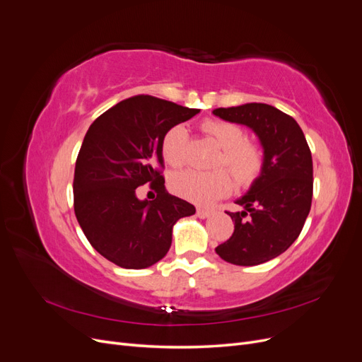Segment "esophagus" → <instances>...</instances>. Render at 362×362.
<instances>
[{
  "label": "esophagus",
  "instance_id": "1",
  "mask_svg": "<svg viewBox=\"0 0 362 362\" xmlns=\"http://www.w3.org/2000/svg\"><path fill=\"white\" fill-rule=\"evenodd\" d=\"M196 216H198L199 218H206L211 216V211L205 210V208H198V210H196Z\"/></svg>",
  "mask_w": 362,
  "mask_h": 362
}]
</instances>
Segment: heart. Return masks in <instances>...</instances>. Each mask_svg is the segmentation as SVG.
Listing matches in <instances>:
<instances>
[{
	"instance_id": "b5f03b06",
	"label": "heart",
	"mask_w": 362,
	"mask_h": 362,
	"mask_svg": "<svg viewBox=\"0 0 362 362\" xmlns=\"http://www.w3.org/2000/svg\"><path fill=\"white\" fill-rule=\"evenodd\" d=\"M201 129L221 148L213 163L214 168H225L240 187H249L259 178L266 161L264 151L255 141L247 140L246 131L242 127L222 119H205ZM187 128L181 124L170 127L161 140L164 161L172 168H181L187 157ZM169 185L170 190L181 198L208 205L228 194L233 184L225 170L217 169L213 172H178L172 175Z\"/></svg>"
}]
</instances>
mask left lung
I'll list each match as a JSON object with an SVG mask.
<instances>
[{
	"instance_id": "obj_1",
	"label": "left lung",
	"mask_w": 362,
	"mask_h": 362,
	"mask_svg": "<svg viewBox=\"0 0 362 362\" xmlns=\"http://www.w3.org/2000/svg\"><path fill=\"white\" fill-rule=\"evenodd\" d=\"M255 131L264 149V169L229 213L234 233L216 247L235 266H257L286 252L299 237L313 201V157L296 120L269 104L250 103L213 112Z\"/></svg>"
}]
</instances>
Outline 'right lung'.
<instances>
[{"instance_id": "1", "label": "right lung", "mask_w": 362, "mask_h": 362, "mask_svg": "<svg viewBox=\"0 0 362 362\" xmlns=\"http://www.w3.org/2000/svg\"><path fill=\"white\" fill-rule=\"evenodd\" d=\"M198 108L151 95L131 96L108 108L87 129L74 173V210L86 238L108 261L124 269L156 264L172 245L178 218L194 206L164 187L161 140ZM150 184L154 202L135 192Z\"/></svg>"}]
</instances>
